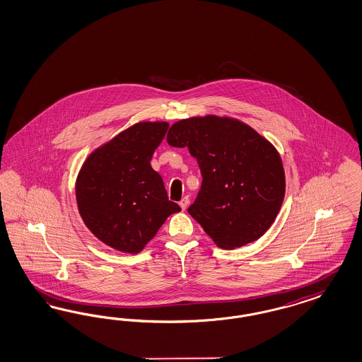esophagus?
I'll return each mask as SVG.
<instances>
[{
	"instance_id": "esophagus-1",
	"label": "esophagus",
	"mask_w": 362,
	"mask_h": 362,
	"mask_svg": "<svg viewBox=\"0 0 362 362\" xmlns=\"http://www.w3.org/2000/svg\"><path fill=\"white\" fill-rule=\"evenodd\" d=\"M188 202H189V199H188L187 197H186V198H183V199L179 202V206H180V209H182L183 211L187 209Z\"/></svg>"
}]
</instances>
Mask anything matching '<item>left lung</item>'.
Returning <instances> with one entry per match:
<instances>
[{
    "label": "left lung",
    "mask_w": 362,
    "mask_h": 362,
    "mask_svg": "<svg viewBox=\"0 0 362 362\" xmlns=\"http://www.w3.org/2000/svg\"><path fill=\"white\" fill-rule=\"evenodd\" d=\"M167 143L198 160L202 187L188 214L221 249L262 237L285 198V171L274 146L250 125L207 115L171 125Z\"/></svg>",
    "instance_id": "obj_1"
}]
</instances>
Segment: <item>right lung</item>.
<instances>
[{"instance_id": "add662e5", "label": "right lung", "mask_w": 362, "mask_h": 362, "mask_svg": "<svg viewBox=\"0 0 362 362\" xmlns=\"http://www.w3.org/2000/svg\"><path fill=\"white\" fill-rule=\"evenodd\" d=\"M168 129L165 122L131 125L93 151L76 179V202L90 233L107 246L137 254L165 219L182 209L168 200L151 167Z\"/></svg>"}]
</instances>
